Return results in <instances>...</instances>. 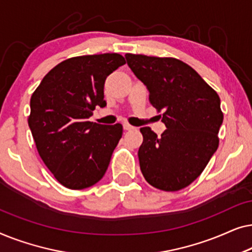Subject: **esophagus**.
<instances>
[{"label":"esophagus","mask_w":252,"mask_h":252,"mask_svg":"<svg viewBox=\"0 0 252 252\" xmlns=\"http://www.w3.org/2000/svg\"><path fill=\"white\" fill-rule=\"evenodd\" d=\"M123 127H124V129H125V130H132V129H135V127L132 126V125H129L128 123H124V124H123Z\"/></svg>","instance_id":"esophagus-1"}]
</instances>
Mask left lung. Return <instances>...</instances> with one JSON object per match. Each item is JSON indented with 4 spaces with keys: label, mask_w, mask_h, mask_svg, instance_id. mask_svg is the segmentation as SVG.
Masks as SVG:
<instances>
[{
    "label": "left lung",
    "mask_w": 252,
    "mask_h": 252,
    "mask_svg": "<svg viewBox=\"0 0 252 252\" xmlns=\"http://www.w3.org/2000/svg\"><path fill=\"white\" fill-rule=\"evenodd\" d=\"M127 64L163 110L167 129L158 137L140 128V168L148 184L165 191L187 187L199 177L219 146L223 115L217 93L188 64L177 58L125 55Z\"/></svg>",
    "instance_id": "1"
}]
</instances>
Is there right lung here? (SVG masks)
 Instances as JSON below:
<instances>
[{"mask_svg":"<svg viewBox=\"0 0 252 252\" xmlns=\"http://www.w3.org/2000/svg\"><path fill=\"white\" fill-rule=\"evenodd\" d=\"M125 63L119 54L68 58L48 72L31 97L29 126L36 149L64 187L88 188L108 170L123 126L88 118L106 105V78Z\"/></svg>","mask_w":252,"mask_h":252,"instance_id":"right-lung-1","label":"right lung"}]
</instances>
